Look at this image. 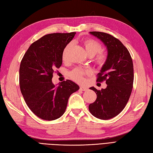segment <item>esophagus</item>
<instances>
[{
    "instance_id": "34e87169",
    "label": "esophagus",
    "mask_w": 153,
    "mask_h": 153,
    "mask_svg": "<svg viewBox=\"0 0 153 153\" xmlns=\"http://www.w3.org/2000/svg\"><path fill=\"white\" fill-rule=\"evenodd\" d=\"M80 90H82V91H86L88 90V88L86 87H85V86H80Z\"/></svg>"
}]
</instances>
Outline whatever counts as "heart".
<instances>
[{
  "mask_svg": "<svg viewBox=\"0 0 153 153\" xmlns=\"http://www.w3.org/2000/svg\"><path fill=\"white\" fill-rule=\"evenodd\" d=\"M83 46L85 48L86 53L88 56L91 57L96 55L94 58V62L97 65L100 66H103L106 63L107 59V54L101 52V44L97 41L96 40L92 39H85L82 42ZM71 46V44H68L65 47L63 53H62V59L63 60H65L67 57V54L68 51L70 49ZM88 71L83 69L82 68L76 67L71 71L69 73V76L72 80L77 82H82L83 81V76L85 74H88Z\"/></svg>",
  "mask_w": 153,
  "mask_h": 153,
  "instance_id": "obj_1",
  "label": "heart"
}]
</instances>
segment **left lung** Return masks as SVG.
I'll return each mask as SVG.
<instances>
[{"label": "left lung", "mask_w": 153, "mask_h": 153, "mask_svg": "<svg viewBox=\"0 0 153 153\" xmlns=\"http://www.w3.org/2000/svg\"><path fill=\"white\" fill-rule=\"evenodd\" d=\"M91 35L100 39L107 49V59L97 82L106 81L105 89H90L96 93V100L89 105L91 114L101 120H108L120 113L126 105L133 88L134 65L128 49L119 40L109 34L91 31Z\"/></svg>", "instance_id": "left-lung-1"}]
</instances>
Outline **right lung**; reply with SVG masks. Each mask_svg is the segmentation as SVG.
Here are the masks:
<instances>
[{
	"label": "right lung",
	"instance_id": "right-lung-1",
	"mask_svg": "<svg viewBox=\"0 0 153 153\" xmlns=\"http://www.w3.org/2000/svg\"><path fill=\"white\" fill-rule=\"evenodd\" d=\"M52 33L34 42L20 63L19 86L26 104L40 118L53 120L64 114L68 100L79 86L70 80L58 86L52 83L53 71L62 64V53L75 35Z\"/></svg>",
	"mask_w": 153,
	"mask_h": 153
}]
</instances>
